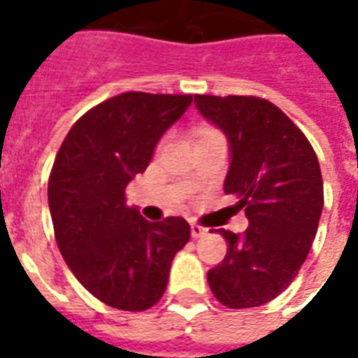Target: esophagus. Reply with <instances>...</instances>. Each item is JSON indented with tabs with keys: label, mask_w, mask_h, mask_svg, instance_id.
I'll return each instance as SVG.
<instances>
[{
	"label": "esophagus",
	"mask_w": 358,
	"mask_h": 358,
	"mask_svg": "<svg viewBox=\"0 0 358 358\" xmlns=\"http://www.w3.org/2000/svg\"><path fill=\"white\" fill-rule=\"evenodd\" d=\"M189 228H192V238H195V240H197V238H203V236H207V228H203V226L192 224Z\"/></svg>",
	"instance_id": "1"
}]
</instances>
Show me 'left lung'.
<instances>
[{
  "label": "left lung",
  "instance_id": "left-lung-1",
  "mask_svg": "<svg viewBox=\"0 0 358 358\" xmlns=\"http://www.w3.org/2000/svg\"><path fill=\"white\" fill-rule=\"evenodd\" d=\"M195 107L230 141L224 194L249 220L243 234L218 230L228 251L207 282L226 307H259L292 284L310 251L324 207L320 164L305 134L274 103L195 95Z\"/></svg>",
  "mask_w": 358,
  "mask_h": 358
}]
</instances>
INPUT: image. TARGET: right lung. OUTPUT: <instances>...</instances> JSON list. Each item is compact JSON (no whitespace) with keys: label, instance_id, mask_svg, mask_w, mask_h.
<instances>
[{"label":"right lung","instance_id":"add662e5","mask_svg":"<svg viewBox=\"0 0 358 358\" xmlns=\"http://www.w3.org/2000/svg\"><path fill=\"white\" fill-rule=\"evenodd\" d=\"M194 95L126 92L82 115L61 143L48 182L59 251L86 289L109 307L145 310L163 297L174 255L189 241L182 217L149 222L126 205Z\"/></svg>","mask_w":358,"mask_h":358}]
</instances>
